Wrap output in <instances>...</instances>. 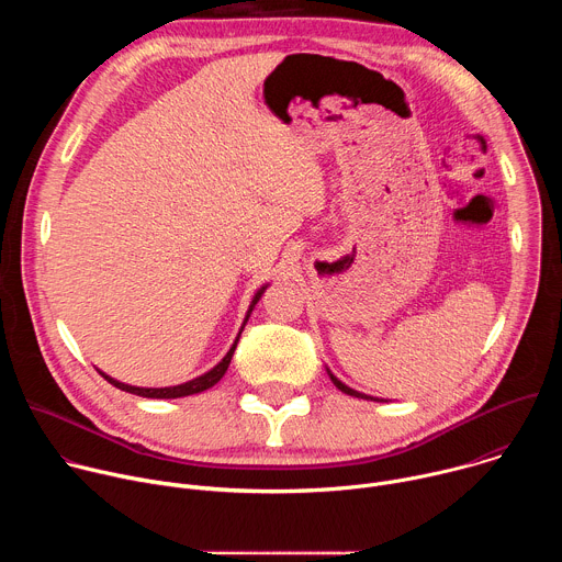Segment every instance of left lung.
Masks as SVG:
<instances>
[{"label":"left lung","instance_id":"obj_1","mask_svg":"<svg viewBox=\"0 0 562 562\" xmlns=\"http://www.w3.org/2000/svg\"><path fill=\"white\" fill-rule=\"evenodd\" d=\"M329 375H331V373H329ZM331 380H334V384H336V386H338V389H340V391H342V393H347V395H356V397H364V400H369V395H364V393H358V391H353V389H349V386H347V384H342V382H340V380H338V378H336V375H331ZM371 400H373V397H371Z\"/></svg>","mask_w":562,"mask_h":562}]
</instances>
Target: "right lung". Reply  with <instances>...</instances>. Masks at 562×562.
<instances>
[{
  "label": "right lung",
  "mask_w": 562,
  "mask_h": 562,
  "mask_svg": "<svg viewBox=\"0 0 562 562\" xmlns=\"http://www.w3.org/2000/svg\"><path fill=\"white\" fill-rule=\"evenodd\" d=\"M262 293H265V286L256 293V297H254V304H251L249 313L254 311V306H256V302L262 297ZM247 317H249V315H247ZM237 338H239V336H237ZM235 347H237V340H235V345L228 349V353L222 358V362H220L217 367H213L209 373H204V375H200V378H195V380H189V382H184V384H178V386L144 389V386H131V384L117 382V380L109 378V375H106V373H102V371H100V375H102L104 380H109L113 386H117V389H122V391H128V393H135V395H142V397H184V395H193V393H200V391L211 389V386H213V384H215V382L226 373V369H228V364H231V358H233Z\"/></svg>",
  "instance_id": "add662e5"
}]
</instances>
